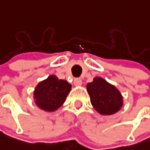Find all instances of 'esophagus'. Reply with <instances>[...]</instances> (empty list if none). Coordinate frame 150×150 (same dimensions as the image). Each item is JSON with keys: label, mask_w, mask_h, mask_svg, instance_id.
Returning a JSON list of instances; mask_svg holds the SVG:
<instances>
[{"label": "esophagus", "mask_w": 150, "mask_h": 150, "mask_svg": "<svg viewBox=\"0 0 150 150\" xmlns=\"http://www.w3.org/2000/svg\"><path fill=\"white\" fill-rule=\"evenodd\" d=\"M74 83L75 86H81L82 84V81L80 78H75L74 81Z\"/></svg>", "instance_id": "esophagus-1"}]
</instances>
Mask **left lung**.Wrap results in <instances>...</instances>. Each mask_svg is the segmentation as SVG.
Returning a JSON list of instances; mask_svg holds the SVG:
<instances>
[{"instance_id":"1","label":"left lung","mask_w":150,"mask_h":150,"mask_svg":"<svg viewBox=\"0 0 150 150\" xmlns=\"http://www.w3.org/2000/svg\"><path fill=\"white\" fill-rule=\"evenodd\" d=\"M87 90L91 104L101 114H113L122 106L123 98L120 91L104 79L94 78L91 83H88Z\"/></svg>"}]
</instances>
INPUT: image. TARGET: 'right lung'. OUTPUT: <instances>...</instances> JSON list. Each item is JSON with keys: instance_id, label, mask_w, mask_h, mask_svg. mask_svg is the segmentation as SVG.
Here are the masks:
<instances>
[{"instance_id": "obj_1", "label": "right lung", "mask_w": 150, "mask_h": 150, "mask_svg": "<svg viewBox=\"0 0 150 150\" xmlns=\"http://www.w3.org/2000/svg\"><path fill=\"white\" fill-rule=\"evenodd\" d=\"M71 87L67 81L50 76L37 86L34 91L36 103L41 110L54 111L63 104Z\"/></svg>"}]
</instances>
